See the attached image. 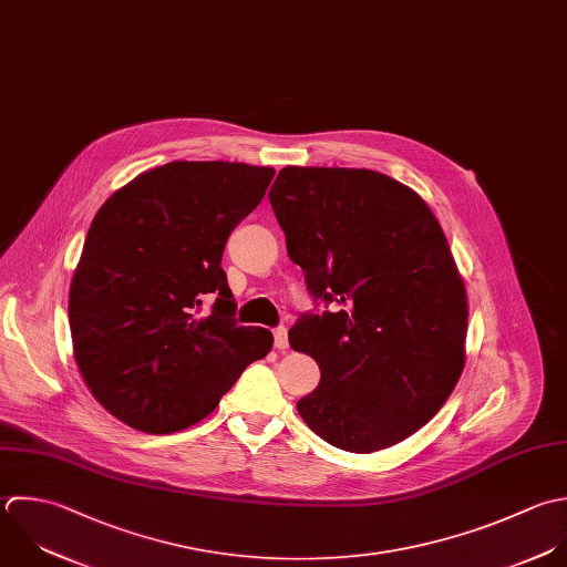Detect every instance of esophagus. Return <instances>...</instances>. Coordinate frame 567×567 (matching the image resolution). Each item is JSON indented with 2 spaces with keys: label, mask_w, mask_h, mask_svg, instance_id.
<instances>
[{
  "label": "esophagus",
  "mask_w": 567,
  "mask_h": 567,
  "mask_svg": "<svg viewBox=\"0 0 567 567\" xmlns=\"http://www.w3.org/2000/svg\"><path fill=\"white\" fill-rule=\"evenodd\" d=\"M274 344H276L278 351H285L289 347V338H287V329L285 327H278L274 331Z\"/></svg>",
  "instance_id": "obj_1"
}]
</instances>
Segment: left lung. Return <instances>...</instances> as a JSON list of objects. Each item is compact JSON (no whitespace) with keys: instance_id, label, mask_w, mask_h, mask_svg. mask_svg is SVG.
Here are the masks:
<instances>
[{"instance_id":"1","label":"left lung","mask_w":567,"mask_h":567,"mask_svg":"<svg viewBox=\"0 0 567 567\" xmlns=\"http://www.w3.org/2000/svg\"><path fill=\"white\" fill-rule=\"evenodd\" d=\"M289 258L313 300L289 329L320 367L298 402L305 424L349 453L420 431L464 371L466 287L431 207L373 169L285 167L269 189Z\"/></svg>"}]
</instances>
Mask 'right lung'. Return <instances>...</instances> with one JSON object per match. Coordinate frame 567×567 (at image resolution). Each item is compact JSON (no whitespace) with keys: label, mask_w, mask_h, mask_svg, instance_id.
Instances as JSON below:
<instances>
[{"label":"right lung","mask_w":567,"mask_h":567,"mask_svg":"<svg viewBox=\"0 0 567 567\" xmlns=\"http://www.w3.org/2000/svg\"><path fill=\"white\" fill-rule=\"evenodd\" d=\"M276 169L174 161L138 174L96 212L70 285L74 360L94 400L154 435L207 417L274 336L238 327L220 267L234 227ZM205 297L209 317H198Z\"/></svg>","instance_id":"obj_1"}]
</instances>
